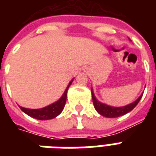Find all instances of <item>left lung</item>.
I'll return each mask as SVG.
<instances>
[{
    "mask_svg": "<svg viewBox=\"0 0 156 156\" xmlns=\"http://www.w3.org/2000/svg\"><path fill=\"white\" fill-rule=\"evenodd\" d=\"M92 93V98H93V103H94V106L96 111L98 112L99 115H103L106 118H117L122 115H126L127 113L130 112L132 109L135 108V106L138 105V103L142 98L143 94L139 97V98L133 103H131L129 105L124 106V107H112L109 105L103 104L101 102H99L95 98L94 94L93 91V88H91Z\"/></svg>",
    "mask_w": 156,
    "mask_h": 156,
    "instance_id": "1",
    "label": "left lung"
}]
</instances>
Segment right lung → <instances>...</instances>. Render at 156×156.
<instances>
[{"mask_svg": "<svg viewBox=\"0 0 156 156\" xmlns=\"http://www.w3.org/2000/svg\"><path fill=\"white\" fill-rule=\"evenodd\" d=\"M72 79L70 83H68V87L66 88V90L63 93V94L61 98L58 99V101L55 102L51 105H48L47 107L41 108H37V109H32V108H26L23 107L19 106L20 108L22 109V111L24 112L25 114L29 115L30 117L34 118L39 120H48V119H54L58 115H59L62 111V109L64 108L65 104H66V100H67V93H68V89L69 88V86L71 85L73 83Z\"/></svg>", "mask_w": 156, "mask_h": 156, "instance_id": "add662e5", "label": "right lung"}]
</instances>
